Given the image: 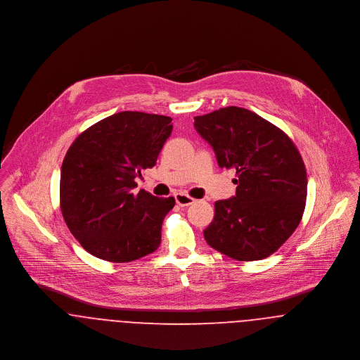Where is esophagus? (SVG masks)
<instances>
[{"label": "esophagus", "instance_id": "obj_1", "mask_svg": "<svg viewBox=\"0 0 360 360\" xmlns=\"http://www.w3.org/2000/svg\"><path fill=\"white\" fill-rule=\"evenodd\" d=\"M175 201H176V204L181 205V207H188V205H191V204L195 202V199L191 198L189 195L181 192V193H176V195H175Z\"/></svg>", "mask_w": 360, "mask_h": 360}]
</instances>
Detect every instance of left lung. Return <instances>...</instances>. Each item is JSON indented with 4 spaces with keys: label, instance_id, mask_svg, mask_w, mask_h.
<instances>
[{
    "label": "left lung",
    "instance_id": "obj_1",
    "mask_svg": "<svg viewBox=\"0 0 360 360\" xmlns=\"http://www.w3.org/2000/svg\"><path fill=\"white\" fill-rule=\"evenodd\" d=\"M221 168H235L236 196L215 201L204 239L238 261L269 257L301 222L307 169L292 141L251 110L229 106L195 117Z\"/></svg>",
    "mask_w": 360,
    "mask_h": 360
}]
</instances>
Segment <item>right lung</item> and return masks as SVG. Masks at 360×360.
Listing matches in <instances>:
<instances>
[{
    "label": "right lung",
    "mask_w": 360,
    "mask_h": 360,
    "mask_svg": "<svg viewBox=\"0 0 360 360\" xmlns=\"http://www.w3.org/2000/svg\"><path fill=\"white\" fill-rule=\"evenodd\" d=\"M172 119L120 112L86 128L60 169L63 219L85 251L109 262H131L160 245L174 198L136 195L135 178L156 165Z\"/></svg>",
    "instance_id": "obj_1"
}]
</instances>
